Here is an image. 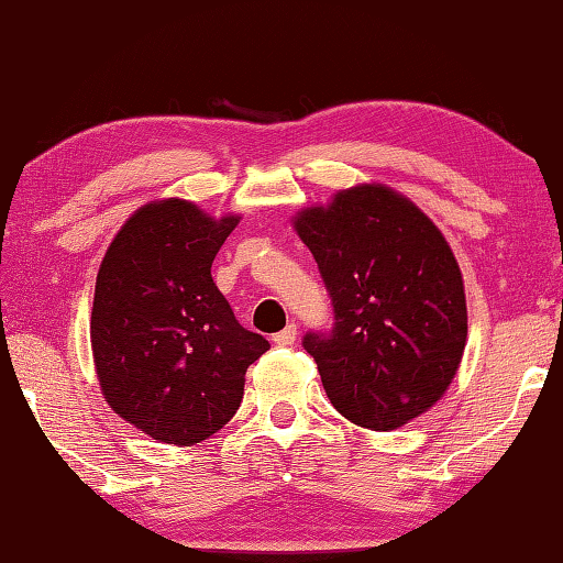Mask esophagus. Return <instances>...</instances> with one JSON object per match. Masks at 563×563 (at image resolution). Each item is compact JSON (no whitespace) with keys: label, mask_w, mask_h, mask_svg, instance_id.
Segmentation results:
<instances>
[{"label":"esophagus","mask_w":563,"mask_h":563,"mask_svg":"<svg viewBox=\"0 0 563 563\" xmlns=\"http://www.w3.org/2000/svg\"><path fill=\"white\" fill-rule=\"evenodd\" d=\"M295 338H298V325H295V322H290V325H285L280 332H275L273 342H275V345H280V347H290L292 342H295Z\"/></svg>","instance_id":"esophagus-1"}]
</instances>
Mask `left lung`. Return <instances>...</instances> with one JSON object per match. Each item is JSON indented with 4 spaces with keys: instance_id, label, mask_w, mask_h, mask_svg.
Instances as JSON below:
<instances>
[{
    "instance_id": "1",
    "label": "left lung",
    "mask_w": 563,
    "mask_h": 563,
    "mask_svg": "<svg viewBox=\"0 0 563 563\" xmlns=\"http://www.w3.org/2000/svg\"><path fill=\"white\" fill-rule=\"evenodd\" d=\"M292 228L335 308L330 335L310 332L302 345L338 412L387 432L440 402L462 365L466 295L432 218L369 180L300 208Z\"/></svg>"
}]
</instances>
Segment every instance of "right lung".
<instances>
[{
  "label": "right lung",
  "mask_w": 563,
  "mask_h": 563,
  "mask_svg": "<svg viewBox=\"0 0 563 563\" xmlns=\"http://www.w3.org/2000/svg\"><path fill=\"white\" fill-rule=\"evenodd\" d=\"M238 223V213L156 198L126 218L101 261L89 322L101 395L158 442L190 446L231 422L245 369L271 347L235 320L211 275Z\"/></svg>",
  "instance_id": "right-lung-1"
}]
</instances>
